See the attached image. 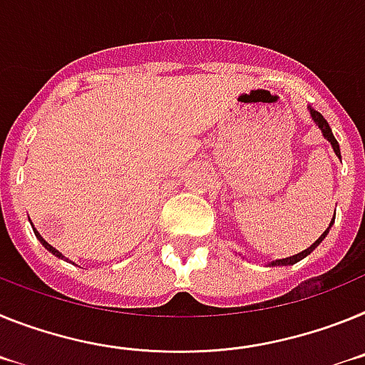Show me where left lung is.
Returning a JSON list of instances; mask_svg holds the SVG:
<instances>
[{"instance_id": "8db88e82", "label": "left lung", "mask_w": 365, "mask_h": 365, "mask_svg": "<svg viewBox=\"0 0 365 365\" xmlns=\"http://www.w3.org/2000/svg\"><path fill=\"white\" fill-rule=\"evenodd\" d=\"M310 115H312V119H314V121H316V125H318L319 128H322V132H323V135H325V139H327L329 143L332 145V148H334V152H336V156L340 158V145H338V141H336L334 135H332V130H331V126H329V123L325 121V117H323L322 113H319V112H316V110H310ZM332 222H334V218H332ZM332 222H331V224H329V227L332 226ZM329 227H327V230H325V231H323V235L319 237V239L316 240V242L312 244V246H310V248H307L305 252L297 253V255H292V257L279 259V261H274V262H272V266H288V264H296L297 261H301V259H305L307 255H309V253L314 252L316 246H318V244L322 242V240L325 239V237H327Z\"/></svg>"}]
</instances>
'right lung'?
I'll return each instance as SVG.
<instances>
[{"label":"right lung","instance_id":"1","mask_svg":"<svg viewBox=\"0 0 365 365\" xmlns=\"http://www.w3.org/2000/svg\"><path fill=\"white\" fill-rule=\"evenodd\" d=\"M34 235H36V239H38V240H40V242H42V244H43V246H46V250H49V252H51V253H53V255H56V257H60V259H64V255H62V253H60V252H58V250H55V248H53V246H51V244H49V242H46V240H43V237H42V235H40V233H38V231H36V230H34ZM66 261H68V259H66Z\"/></svg>","mask_w":365,"mask_h":365}]
</instances>
